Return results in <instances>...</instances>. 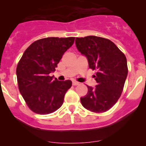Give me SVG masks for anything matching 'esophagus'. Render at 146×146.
I'll return each mask as SVG.
<instances>
[{
	"label": "esophagus",
	"instance_id": "34e87169",
	"mask_svg": "<svg viewBox=\"0 0 146 146\" xmlns=\"http://www.w3.org/2000/svg\"><path fill=\"white\" fill-rule=\"evenodd\" d=\"M72 84H73V86H78L80 83L78 82H76V81H74V82H72Z\"/></svg>",
	"mask_w": 146,
	"mask_h": 146
}]
</instances>
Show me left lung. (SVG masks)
Here are the masks:
<instances>
[{
  "instance_id": "left-lung-1",
  "label": "left lung",
  "mask_w": 146,
  "mask_h": 146,
  "mask_svg": "<svg viewBox=\"0 0 146 146\" xmlns=\"http://www.w3.org/2000/svg\"><path fill=\"white\" fill-rule=\"evenodd\" d=\"M77 50L86 56L90 69L96 70V87L87 86V94L80 98L86 109L104 113L114 105L121 95L128 74L124 54L110 40L95 36L76 38Z\"/></svg>"
}]
</instances>
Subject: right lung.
I'll return each instance as SVG.
<instances>
[{
  "instance_id": "right-lung-1",
  "label": "right lung",
  "mask_w": 146,
  "mask_h": 146,
  "mask_svg": "<svg viewBox=\"0 0 146 146\" xmlns=\"http://www.w3.org/2000/svg\"><path fill=\"white\" fill-rule=\"evenodd\" d=\"M74 37H49L37 40L25 50L17 66L19 90L28 108L37 114L56 111L64 103L72 81H59L50 74L55 72Z\"/></svg>"
}]
</instances>
